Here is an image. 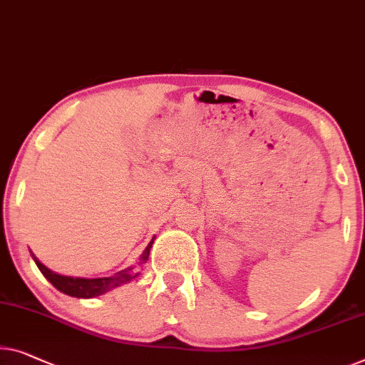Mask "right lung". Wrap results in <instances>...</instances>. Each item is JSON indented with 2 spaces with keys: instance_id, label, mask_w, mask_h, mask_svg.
I'll return each instance as SVG.
<instances>
[{
  "instance_id": "1",
  "label": "right lung",
  "mask_w": 365,
  "mask_h": 365,
  "mask_svg": "<svg viewBox=\"0 0 365 365\" xmlns=\"http://www.w3.org/2000/svg\"><path fill=\"white\" fill-rule=\"evenodd\" d=\"M154 239L155 237L150 239L148 247L144 249L143 254H140L138 265H143V264L148 262L149 252H150V247H152V242H154ZM31 255H32V259H34L37 267H39V270L42 272V275L46 277V279L51 282V284L56 287L57 290H61L62 293H65V295H70V297H75V298L100 297V295H103V293L110 292V290H113V288H116L119 285L129 284L130 280H134L135 277L139 275V272H134V267H128V269L118 272V274H114L111 277H100V279H81V277H67V275L56 274V272L47 269L46 265H43L34 254L31 252Z\"/></svg>"
}]
</instances>
